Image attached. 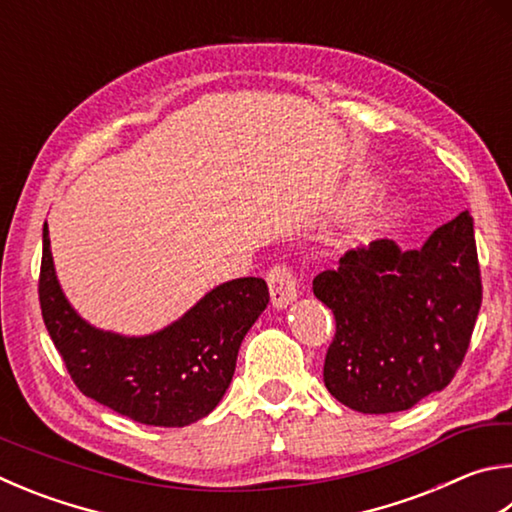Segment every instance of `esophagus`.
Returning <instances> with one entry per match:
<instances>
[{"label": "esophagus", "mask_w": 512, "mask_h": 512, "mask_svg": "<svg viewBox=\"0 0 512 512\" xmlns=\"http://www.w3.org/2000/svg\"><path fill=\"white\" fill-rule=\"evenodd\" d=\"M268 288H271V302L277 309H284L286 304H291L297 297V284L293 271L286 264H275L271 271L266 273Z\"/></svg>", "instance_id": "1"}]
</instances>
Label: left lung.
<instances>
[{"label": "left lung", "mask_w": 512, "mask_h": 512, "mask_svg": "<svg viewBox=\"0 0 512 512\" xmlns=\"http://www.w3.org/2000/svg\"><path fill=\"white\" fill-rule=\"evenodd\" d=\"M336 318L324 385L362 414H389L441 392L461 367L481 306L470 212L436 228L423 248L378 239L315 275Z\"/></svg>", "instance_id": "left-lung-1"}]
</instances>
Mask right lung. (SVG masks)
Returning <instances> with one entry per match:
<instances>
[{"label": "right lung", "instance_id": "1", "mask_svg": "<svg viewBox=\"0 0 512 512\" xmlns=\"http://www.w3.org/2000/svg\"><path fill=\"white\" fill-rule=\"evenodd\" d=\"M37 293L46 331L80 392L156 427L190 425L215 410L235 374L241 340L271 300L262 277H239L212 288L181 320L152 336L100 331L64 297L46 224Z\"/></svg>", "mask_w": 512, "mask_h": 512}]
</instances>
